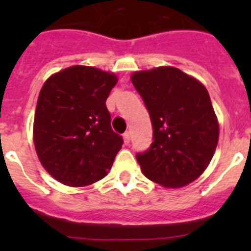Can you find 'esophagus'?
<instances>
[{"label": "esophagus", "mask_w": 251, "mask_h": 251, "mask_svg": "<svg viewBox=\"0 0 251 251\" xmlns=\"http://www.w3.org/2000/svg\"><path fill=\"white\" fill-rule=\"evenodd\" d=\"M123 139H124V143H126V145H128V143H129L130 142V133L129 132H126L123 134Z\"/></svg>", "instance_id": "1"}]
</instances>
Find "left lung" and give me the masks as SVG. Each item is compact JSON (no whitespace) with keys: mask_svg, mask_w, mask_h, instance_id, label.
I'll list each match as a JSON object with an SVG mask.
<instances>
[{"mask_svg":"<svg viewBox=\"0 0 251 251\" xmlns=\"http://www.w3.org/2000/svg\"><path fill=\"white\" fill-rule=\"evenodd\" d=\"M132 83L150 113L153 142L137 153L142 172L165 187L201 176L219 141V123L205 86L172 66L137 72Z\"/></svg>","mask_w":251,"mask_h":251,"instance_id":"obj_1","label":"left lung"}]
</instances>
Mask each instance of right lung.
I'll return each mask as SVG.
<instances>
[{
  "mask_svg": "<svg viewBox=\"0 0 251 251\" xmlns=\"http://www.w3.org/2000/svg\"><path fill=\"white\" fill-rule=\"evenodd\" d=\"M117 76L75 65L51 75L41 88L34 143L41 165L64 185L80 187L108 174L123 138L113 132L105 101Z\"/></svg>",
  "mask_w": 251,
  "mask_h": 251,
  "instance_id": "right-lung-1",
  "label": "right lung"
}]
</instances>
